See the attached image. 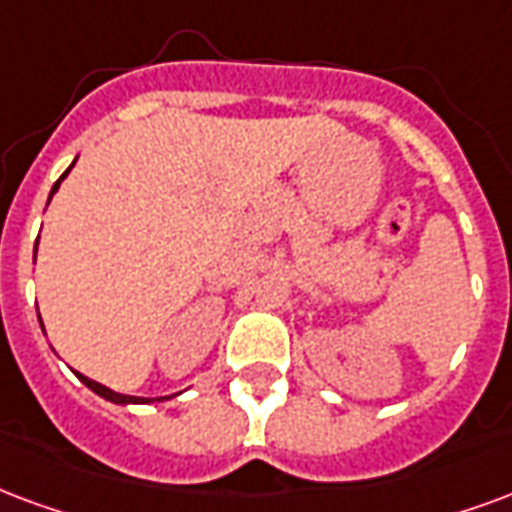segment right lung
Listing matches in <instances>:
<instances>
[{
    "instance_id": "obj_1",
    "label": "right lung",
    "mask_w": 512,
    "mask_h": 512,
    "mask_svg": "<svg viewBox=\"0 0 512 512\" xmlns=\"http://www.w3.org/2000/svg\"><path fill=\"white\" fill-rule=\"evenodd\" d=\"M75 160H78V157H75ZM73 165H75V162H73ZM73 165H70V168L64 170L62 179L56 181L54 187H51V195H48V203H51V198H54V195H56V189H59V184H62V181L67 179V173L73 170ZM34 252H37V246H34ZM37 317H40V314H37ZM40 323H43V320H40ZM43 333H45V331H43ZM75 377H78V380H81L83 385L89 388V391H94V393H97V396H102V399L113 401V404H151V401H168V399H170V396H160V399H143V396H124V393H116V391H111V388H105V385H100V382L89 380V377H86V374H81V372H75Z\"/></svg>"
}]
</instances>
